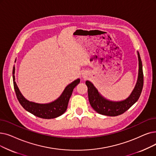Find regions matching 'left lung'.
Returning <instances> with one entry per match:
<instances>
[{
  "label": "left lung",
  "mask_w": 156,
  "mask_h": 156,
  "mask_svg": "<svg viewBox=\"0 0 156 156\" xmlns=\"http://www.w3.org/2000/svg\"><path fill=\"white\" fill-rule=\"evenodd\" d=\"M138 58V74L136 85L127 98L119 101L107 99L101 95L92 82L87 80L85 84L88 87V96L91 106L99 114L107 116H117L124 113L138 100L144 86L143 66L140 53L137 51Z\"/></svg>",
  "instance_id": "left-lung-1"
}]
</instances>
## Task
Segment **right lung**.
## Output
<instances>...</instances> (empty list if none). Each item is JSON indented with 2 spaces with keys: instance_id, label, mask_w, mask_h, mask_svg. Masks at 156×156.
<instances>
[{
  "instance_id": "1",
  "label": "right lung",
  "mask_w": 156,
  "mask_h": 156,
  "mask_svg": "<svg viewBox=\"0 0 156 156\" xmlns=\"http://www.w3.org/2000/svg\"><path fill=\"white\" fill-rule=\"evenodd\" d=\"M16 60L15 62H16ZM15 67L13 66L12 80L14 89L19 103L25 110L39 118L51 119L58 117L66 111L69 99L71 96L74 88L80 83V80L78 78L67 85L61 95L55 101L48 103H37L25 99L20 91L15 82Z\"/></svg>"
}]
</instances>
